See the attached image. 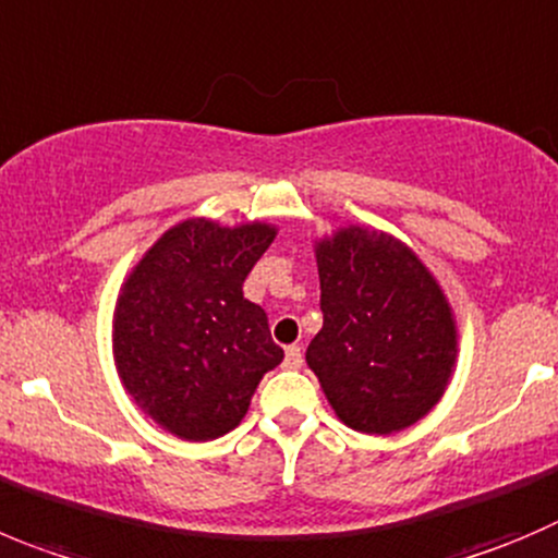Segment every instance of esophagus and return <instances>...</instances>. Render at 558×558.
Returning a JSON list of instances; mask_svg holds the SVG:
<instances>
[{"label":"esophagus","mask_w":558,"mask_h":558,"mask_svg":"<svg viewBox=\"0 0 558 558\" xmlns=\"http://www.w3.org/2000/svg\"><path fill=\"white\" fill-rule=\"evenodd\" d=\"M300 366H303V347L291 343V347H286V368H300Z\"/></svg>","instance_id":"34e87169"}]
</instances>
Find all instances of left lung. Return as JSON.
<instances>
[{"mask_svg":"<svg viewBox=\"0 0 558 558\" xmlns=\"http://www.w3.org/2000/svg\"><path fill=\"white\" fill-rule=\"evenodd\" d=\"M325 325L305 361L338 418L393 435L424 418L457 363V319L435 275L390 233L347 226L314 244Z\"/></svg>","mask_w":558,"mask_h":558,"instance_id":"8db88e82","label":"left lung"}]
</instances>
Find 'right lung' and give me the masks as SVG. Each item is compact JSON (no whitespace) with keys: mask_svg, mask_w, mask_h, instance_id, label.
I'll list each match as a JSON object with an SVG mask.
<instances>
[{"mask_svg":"<svg viewBox=\"0 0 558 558\" xmlns=\"http://www.w3.org/2000/svg\"><path fill=\"white\" fill-rule=\"evenodd\" d=\"M269 222L190 217L161 233L123 280L112 355L129 397L161 429L203 444L244 418L255 388L283 361L262 305L242 283L267 253Z\"/></svg>","mask_w":558,"mask_h":558,"instance_id":"add662e5","label":"right lung"}]
</instances>
